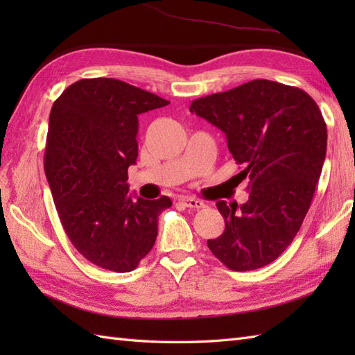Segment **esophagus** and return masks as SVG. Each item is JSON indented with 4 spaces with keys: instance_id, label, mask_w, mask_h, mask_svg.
I'll use <instances>...</instances> for the list:
<instances>
[{
    "instance_id": "34e87169",
    "label": "esophagus",
    "mask_w": 355,
    "mask_h": 355,
    "mask_svg": "<svg viewBox=\"0 0 355 355\" xmlns=\"http://www.w3.org/2000/svg\"><path fill=\"white\" fill-rule=\"evenodd\" d=\"M180 201H182L186 207H191V209H202V207H206L205 202L200 201V200L191 198V197H182V198H180Z\"/></svg>"
}]
</instances>
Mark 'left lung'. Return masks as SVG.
Returning <instances> with one entry per match:
<instances>
[{"instance_id":"obj_1","label":"left lung","mask_w":355,"mask_h":355,"mask_svg":"<svg viewBox=\"0 0 355 355\" xmlns=\"http://www.w3.org/2000/svg\"><path fill=\"white\" fill-rule=\"evenodd\" d=\"M191 112L225 134L247 180L244 205L218 201L225 229L207 247L235 271L261 268L282 254L311 206L327 155V123L304 89L256 79L191 103Z\"/></svg>"}]
</instances>
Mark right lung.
<instances>
[{"label":"right lung","instance_id":"obj_1","mask_svg":"<svg viewBox=\"0 0 355 355\" xmlns=\"http://www.w3.org/2000/svg\"><path fill=\"white\" fill-rule=\"evenodd\" d=\"M169 102L126 82H74L53 103L44 169L59 220L94 266L128 273L153 248L168 197L134 198L128 168L139 155V114Z\"/></svg>","mask_w":355,"mask_h":355}]
</instances>
